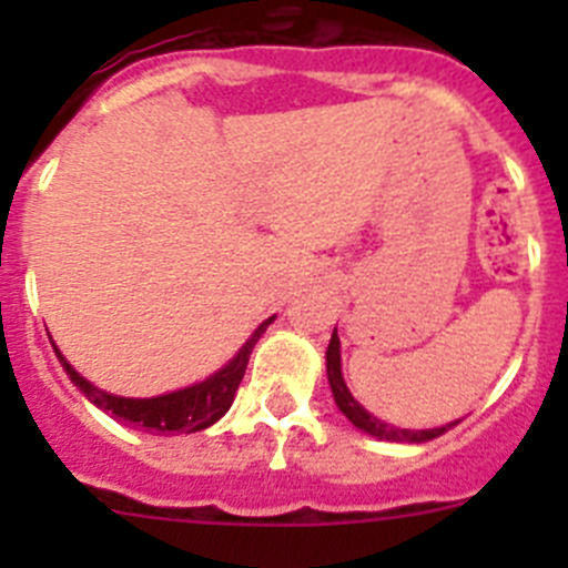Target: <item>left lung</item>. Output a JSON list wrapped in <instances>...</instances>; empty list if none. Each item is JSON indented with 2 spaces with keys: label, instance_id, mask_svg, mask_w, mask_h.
<instances>
[{
  "label": "left lung",
  "instance_id": "1",
  "mask_svg": "<svg viewBox=\"0 0 568 568\" xmlns=\"http://www.w3.org/2000/svg\"><path fill=\"white\" fill-rule=\"evenodd\" d=\"M326 376H329V387H332V395H335L337 409H341L343 415L354 423V426L363 428V432H368L371 437L387 439V443H426V439L439 437V434H445L450 428V426H445V428H428V432H409V428L387 426V423H382L379 417H374L371 412H365L363 406L354 400V395L348 393L346 382H343L341 337H337V329L332 332L329 348H326Z\"/></svg>",
  "mask_w": 568,
  "mask_h": 568
}]
</instances>
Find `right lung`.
Instances as JSON below:
<instances>
[{"instance_id": "right-lung-1", "label": "right lung", "mask_w": 568, "mask_h": 568, "mask_svg": "<svg viewBox=\"0 0 568 568\" xmlns=\"http://www.w3.org/2000/svg\"><path fill=\"white\" fill-rule=\"evenodd\" d=\"M268 324H272V318L263 321L255 329V335L244 343L242 352H239L225 368L216 371L214 376H209V379L200 382V385L186 387V390L159 395V398H120V395H109L104 390H99V387H93L88 379H82V376L65 363L60 348H54V352L62 368L71 376L73 385L104 412H112L114 417H123V420L134 423V426L145 428V432L192 434L200 432V428H209L211 423H216L227 409H231L233 395H236L239 385H242L244 379V371H247L252 348H255L257 337L266 332Z\"/></svg>"}]
</instances>
